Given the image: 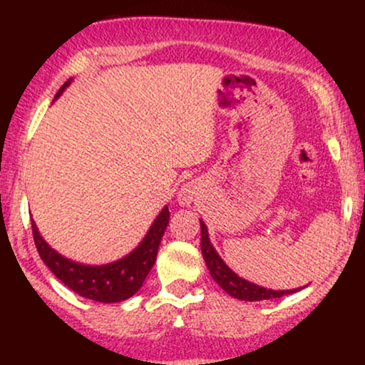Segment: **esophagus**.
Here are the masks:
<instances>
[{
  "instance_id": "1",
  "label": "esophagus",
  "mask_w": 365,
  "mask_h": 365,
  "mask_svg": "<svg viewBox=\"0 0 365 365\" xmlns=\"http://www.w3.org/2000/svg\"><path fill=\"white\" fill-rule=\"evenodd\" d=\"M192 200V194H190V190H185V188H183L182 192H180V202L182 204H188Z\"/></svg>"
}]
</instances>
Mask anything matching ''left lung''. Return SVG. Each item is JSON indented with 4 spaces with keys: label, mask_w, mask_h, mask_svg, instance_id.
Returning a JSON list of instances; mask_svg holds the SVG:
<instances>
[{
    "label": "left lung",
    "mask_w": 365,
    "mask_h": 365,
    "mask_svg": "<svg viewBox=\"0 0 365 365\" xmlns=\"http://www.w3.org/2000/svg\"><path fill=\"white\" fill-rule=\"evenodd\" d=\"M200 249H202L204 261H206V266L209 273L212 276V279H215L228 295L235 297L238 300H247V302L271 300L279 299V297L283 295H290V293L300 290V288H297V290H271V288L259 287V284H254L247 282V279H242L240 276H237L228 266H226L223 259L217 255L215 247L209 242L207 226L204 225V221H200Z\"/></svg>",
    "instance_id": "8db88e82"
}]
</instances>
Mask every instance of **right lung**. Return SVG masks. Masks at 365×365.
<instances>
[{
  "label": "right lung",
  "instance_id": "1",
  "mask_svg": "<svg viewBox=\"0 0 365 365\" xmlns=\"http://www.w3.org/2000/svg\"><path fill=\"white\" fill-rule=\"evenodd\" d=\"M70 82H72V78L63 83L54 99L65 91V87ZM31 223L37 252H39L46 266L53 271V274L58 279H61V283H65L70 290L78 293L81 297H86V299L103 304H113L127 300L133 293L140 290L150 267L156 262L159 244H161L166 226L170 223V211L168 207H165L159 212L148 235L144 237V240L133 252H130L127 257L120 259V261L104 264V266H83V264L63 257L43 240L34 220H31Z\"/></svg>",
  "mask_w": 365,
  "mask_h": 365
}]
</instances>
